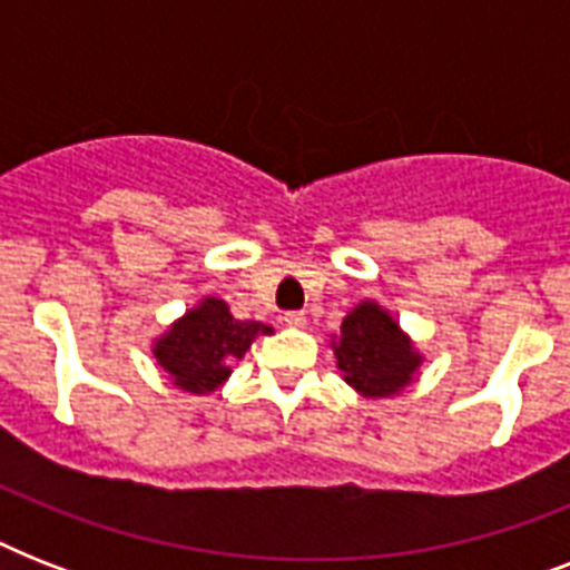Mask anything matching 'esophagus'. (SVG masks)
Wrapping results in <instances>:
<instances>
[{"label": "esophagus", "instance_id": "obj_1", "mask_svg": "<svg viewBox=\"0 0 570 570\" xmlns=\"http://www.w3.org/2000/svg\"><path fill=\"white\" fill-rule=\"evenodd\" d=\"M284 325H289V328H304V325H307V313L304 311L284 313Z\"/></svg>", "mask_w": 570, "mask_h": 570}]
</instances>
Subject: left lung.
I'll use <instances>...</instances> for the list:
<instances>
[{"label": "left lung", "instance_id": "left-lung-1", "mask_svg": "<svg viewBox=\"0 0 570 570\" xmlns=\"http://www.w3.org/2000/svg\"><path fill=\"white\" fill-rule=\"evenodd\" d=\"M331 348L343 381L364 399L399 396L423 366L414 340L373 298L346 313L340 334L331 337Z\"/></svg>", "mask_w": 570, "mask_h": 570}]
</instances>
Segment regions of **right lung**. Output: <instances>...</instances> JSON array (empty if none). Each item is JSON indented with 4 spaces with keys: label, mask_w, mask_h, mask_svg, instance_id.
Listing matches in <instances>:
<instances>
[{
    "label": "right lung",
    "mask_w": 570,
    "mask_h": 570,
    "mask_svg": "<svg viewBox=\"0 0 570 570\" xmlns=\"http://www.w3.org/2000/svg\"><path fill=\"white\" fill-rule=\"evenodd\" d=\"M272 331L263 322L236 320L224 298L206 295L154 340V357L174 387L206 396L230 379L233 361H242L250 343Z\"/></svg>",
    "instance_id": "right-lung-1"
}]
</instances>
